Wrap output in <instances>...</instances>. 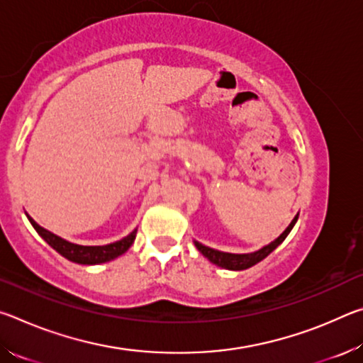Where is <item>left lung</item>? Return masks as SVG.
I'll return each instance as SVG.
<instances>
[{
	"label": "left lung",
	"mask_w": 363,
	"mask_h": 363,
	"mask_svg": "<svg viewBox=\"0 0 363 363\" xmlns=\"http://www.w3.org/2000/svg\"><path fill=\"white\" fill-rule=\"evenodd\" d=\"M298 216H294V219L290 223V225L286 227L281 233L280 237L275 238L274 242H270L266 247H262L261 250L255 251V253H247V255H233V253H224V251H218V250H213L210 247H205V245H201L199 242H195V247L196 250L200 251L201 255L205 257H208L213 264H216L219 267H224V269H229V270H245L251 266H255L259 261H262L264 257L269 256L272 251L279 247V245L285 240L288 233L291 232L293 225L296 224Z\"/></svg>",
	"instance_id": "left-lung-1"
}]
</instances>
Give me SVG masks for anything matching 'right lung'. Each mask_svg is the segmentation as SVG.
<instances>
[{"label": "right lung", "instance_id": "right-lung-1", "mask_svg": "<svg viewBox=\"0 0 363 363\" xmlns=\"http://www.w3.org/2000/svg\"><path fill=\"white\" fill-rule=\"evenodd\" d=\"M27 218L30 220V224L33 225V229L38 232V235L49 245V247H52L59 255H62L65 259L77 262V264H102V262L112 261V259H115V257H118L123 253H126L128 248L133 245L134 238H136V233H138V229H134L130 235H126L125 238H121V240H118V242L102 245V247H84V245L67 242L62 237L56 235V233L46 230L45 227L36 224L35 220L28 216V214H27Z\"/></svg>", "mask_w": 363, "mask_h": 363}]
</instances>
